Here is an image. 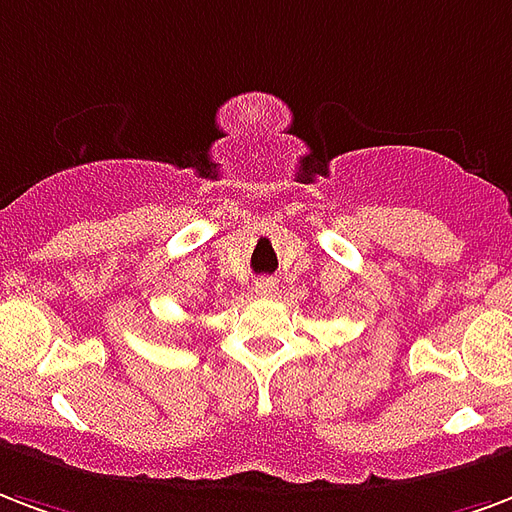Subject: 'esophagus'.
<instances>
[{"label":"esophagus","instance_id":"esophagus-1","mask_svg":"<svg viewBox=\"0 0 512 512\" xmlns=\"http://www.w3.org/2000/svg\"><path fill=\"white\" fill-rule=\"evenodd\" d=\"M255 292L260 298H271L273 292H276V279H260V282H255Z\"/></svg>","mask_w":512,"mask_h":512}]
</instances>
